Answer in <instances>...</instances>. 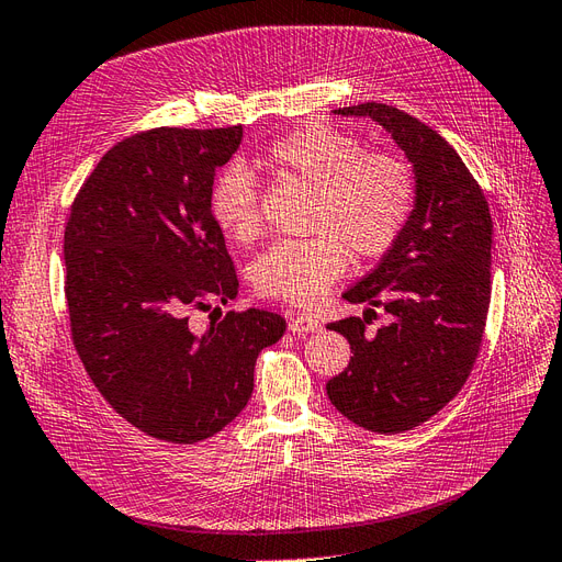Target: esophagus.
Masks as SVG:
<instances>
[{
	"label": "esophagus",
	"instance_id": "obj_1",
	"mask_svg": "<svg viewBox=\"0 0 562 562\" xmlns=\"http://www.w3.org/2000/svg\"><path fill=\"white\" fill-rule=\"evenodd\" d=\"M321 328V323L314 316L307 314H295L291 321H288V330L304 335V333H316Z\"/></svg>",
	"mask_w": 562,
	"mask_h": 562
}]
</instances>
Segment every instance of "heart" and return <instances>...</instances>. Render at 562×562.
Wrapping results in <instances>:
<instances>
[{
  "mask_svg": "<svg viewBox=\"0 0 562 562\" xmlns=\"http://www.w3.org/2000/svg\"><path fill=\"white\" fill-rule=\"evenodd\" d=\"M260 164L281 178L314 190L312 239L277 241L250 265L258 295L293 304H314L345 274L349 250L359 260H378L396 246L415 213L417 178L405 157L366 149L349 131L307 124L271 143ZM217 229L236 244L260 234L258 182L241 166H229L211 192Z\"/></svg>",
  "mask_w": 562,
  "mask_h": 562,
  "instance_id": "obj_1",
  "label": "heart"
}]
</instances>
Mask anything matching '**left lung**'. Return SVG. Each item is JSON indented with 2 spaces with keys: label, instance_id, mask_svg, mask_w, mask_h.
Wrapping results in <instances>:
<instances>
[{
  "label": "left lung",
  "instance_id": "1",
  "mask_svg": "<svg viewBox=\"0 0 562 562\" xmlns=\"http://www.w3.org/2000/svg\"><path fill=\"white\" fill-rule=\"evenodd\" d=\"M335 112L375 119L417 173L415 213L401 239L342 295L370 307L363 318L328 323L353 351L342 375L326 384L330 403L368 431L401 434L443 411L479 359L492 288V217L481 184L431 126L384 103ZM375 306L392 323L370 334L364 326Z\"/></svg>",
  "mask_w": 562,
  "mask_h": 562
}]
</instances>
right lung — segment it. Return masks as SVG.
<instances>
[{
  "label": "right lung",
  "instance_id": "1",
  "mask_svg": "<svg viewBox=\"0 0 562 562\" xmlns=\"http://www.w3.org/2000/svg\"><path fill=\"white\" fill-rule=\"evenodd\" d=\"M244 128L157 126L110 147L65 225V297L79 359L135 429L190 446L223 431L252 394L258 353L285 318L227 312L203 335L190 312L239 293L211 192Z\"/></svg>",
  "mask_w": 562,
  "mask_h": 562
}]
</instances>
